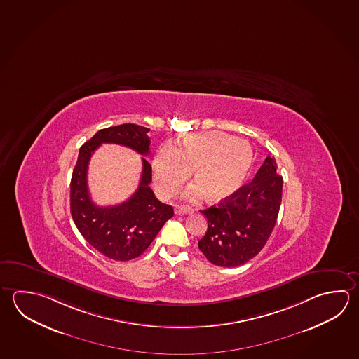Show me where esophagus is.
I'll list each match as a JSON object with an SVG mask.
<instances>
[{
    "mask_svg": "<svg viewBox=\"0 0 359 359\" xmlns=\"http://www.w3.org/2000/svg\"><path fill=\"white\" fill-rule=\"evenodd\" d=\"M194 212V210L191 209V208H187V206H176L175 208V214L176 215H187V214H192Z\"/></svg>",
    "mask_w": 359,
    "mask_h": 359,
    "instance_id": "34e87169",
    "label": "esophagus"
}]
</instances>
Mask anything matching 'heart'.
Instances as JSON below:
<instances>
[{"label": "heart", "instance_id": "b5f03b06", "mask_svg": "<svg viewBox=\"0 0 359 359\" xmlns=\"http://www.w3.org/2000/svg\"><path fill=\"white\" fill-rule=\"evenodd\" d=\"M255 162L250 144L222 131H205L183 137L180 148L162 145L153 158L154 187L162 197H170L189 180L194 170L195 184L186 196L205 195L209 203H220L234 196Z\"/></svg>", "mask_w": 359, "mask_h": 359}]
</instances>
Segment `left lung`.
Masks as SVG:
<instances>
[{
  "label": "left lung",
  "mask_w": 359,
  "mask_h": 359,
  "mask_svg": "<svg viewBox=\"0 0 359 359\" xmlns=\"http://www.w3.org/2000/svg\"><path fill=\"white\" fill-rule=\"evenodd\" d=\"M283 180L268 156L252 182L217 206L201 210L208 231L198 248L212 264L238 267L258 255L272 234L282 200Z\"/></svg>",
  "instance_id": "left-lung-1"
}]
</instances>
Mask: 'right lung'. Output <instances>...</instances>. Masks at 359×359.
I'll use <instances>...</instances> for the list:
<instances>
[{
  "mask_svg": "<svg viewBox=\"0 0 359 359\" xmlns=\"http://www.w3.org/2000/svg\"><path fill=\"white\" fill-rule=\"evenodd\" d=\"M150 129L123 124L97 131L79 149L71 180V214L79 233L93 248L114 261H130L148 248L164 222L173 216V208L162 203L150 189L151 165L142 158L143 170L137 191L129 200L101 208L91 200L87 186L88 163L102 143L118 144L149 156Z\"/></svg>",
  "mask_w": 359,
  "mask_h": 359,
  "instance_id": "right-lung-1",
  "label": "right lung"
}]
</instances>
